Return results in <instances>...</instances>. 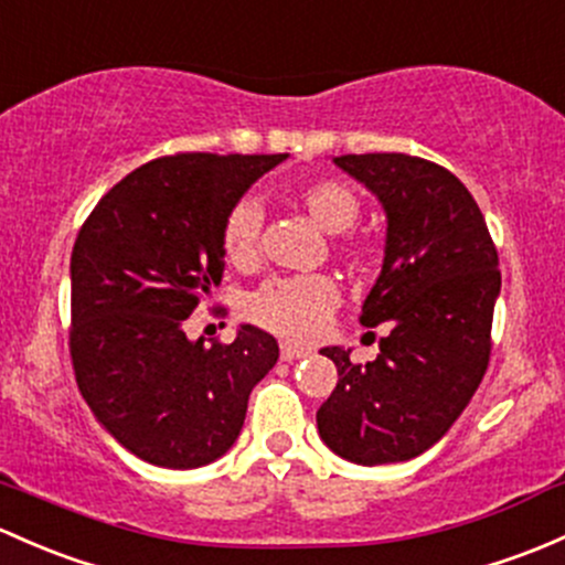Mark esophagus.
Instances as JSON below:
<instances>
[{
    "label": "esophagus",
    "instance_id": "obj_1",
    "mask_svg": "<svg viewBox=\"0 0 565 565\" xmlns=\"http://www.w3.org/2000/svg\"><path fill=\"white\" fill-rule=\"evenodd\" d=\"M308 358L306 349H298V347H289V343H281V360L284 362H295V360H302Z\"/></svg>",
    "mask_w": 565,
    "mask_h": 565
}]
</instances>
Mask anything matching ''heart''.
Segmentation results:
<instances>
[{"instance_id": "obj_1", "label": "heart", "mask_w": 565, "mask_h": 565, "mask_svg": "<svg viewBox=\"0 0 565 565\" xmlns=\"http://www.w3.org/2000/svg\"><path fill=\"white\" fill-rule=\"evenodd\" d=\"M295 203L308 213L324 233H347L358 224L362 203L349 183L338 178H317L302 183ZM259 235H263V211L252 200H243L227 213L222 227V252L235 267H252L259 259ZM347 246H354L347 237ZM338 306V287L330 276L273 278L263 284L246 302L248 317L276 335L289 341H311L328 324Z\"/></svg>"}]
</instances>
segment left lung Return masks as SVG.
I'll list each match as a JSON object with an SVG mask.
<instances>
[{"mask_svg":"<svg viewBox=\"0 0 565 565\" xmlns=\"http://www.w3.org/2000/svg\"><path fill=\"white\" fill-rule=\"evenodd\" d=\"M335 164L387 211L384 267L360 322L390 332L365 365L322 349L338 384L317 412L319 436L360 466L403 462L430 449L482 384L498 252L477 200L441 164L408 153H343Z\"/></svg>","mask_w":565,"mask_h":565,"instance_id":"1","label":"left lung"}]
</instances>
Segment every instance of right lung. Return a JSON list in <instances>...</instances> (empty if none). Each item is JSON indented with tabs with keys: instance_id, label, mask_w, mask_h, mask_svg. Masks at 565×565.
Returning a JSON list of instances; mask_svg holds the SVG:
<instances>
[{
	"instance_id": "1",
	"label": "right lung",
	"mask_w": 565,
	"mask_h": 565,
	"mask_svg": "<svg viewBox=\"0 0 565 565\" xmlns=\"http://www.w3.org/2000/svg\"><path fill=\"white\" fill-rule=\"evenodd\" d=\"M287 153H173L140 164L83 222L70 259V358L81 395L121 447L162 468L227 452L278 343L189 341L183 322L222 284V227Z\"/></svg>"
}]
</instances>
